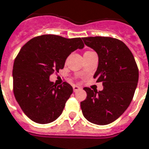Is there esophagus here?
<instances>
[{
    "label": "esophagus",
    "instance_id": "1",
    "mask_svg": "<svg viewBox=\"0 0 149 149\" xmlns=\"http://www.w3.org/2000/svg\"><path fill=\"white\" fill-rule=\"evenodd\" d=\"M80 88L79 87V86H77V85L73 86V91H74V92L77 91L78 90H80Z\"/></svg>",
    "mask_w": 149,
    "mask_h": 149
}]
</instances>
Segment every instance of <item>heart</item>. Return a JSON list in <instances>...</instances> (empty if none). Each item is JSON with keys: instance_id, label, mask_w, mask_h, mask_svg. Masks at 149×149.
Returning <instances> with one entry per match:
<instances>
[{"instance_id": "heart-1", "label": "heart", "mask_w": 149, "mask_h": 149, "mask_svg": "<svg viewBox=\"0 0 149 149\" xmlns=\"http://www.w3.org/2000/svg\"><path fill=\"white\" fill-rule=\"evenodd\" d=\"M90 52H92V51H87V52H85V53H90Z\"/></svg>"}]
</instances>
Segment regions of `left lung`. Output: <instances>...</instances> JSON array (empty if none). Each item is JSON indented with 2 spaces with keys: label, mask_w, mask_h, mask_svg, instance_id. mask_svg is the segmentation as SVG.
<instances>
[{
  "label": "left lung",
  "mask_w": 149,
  "mask_h": 149,
  "mask_svg": "<svg viewBox=\"0 0 149 149\" xmlns=\"http://www.w3.org/2000/svg\"><path fill=\"white\" fill-rule=\"evenodd\" d=\"M83 40L99 56L93 77L102 82L103 90L84 88L87 98L80 102V107L88 121L107 125L118 119L130 104L138 82V68L130 49L121 40L101 36Z\"/></svg>",
  "instance_id": "obj_1"
}]
</instances>
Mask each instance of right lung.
Returning <instances> with one entry per match:
<instances>
[{
  "label": "right lung",
  "instance_id": "right-lung-1",
  "mask_svg": "<svg viewBox=\"0 0 149 149\" xmlns=\"http://www.w3.org/2000/svg\"><path fill=\"white\" fill-rule=\"evenodd\" d=\"M84 47L80 38L43 35L31 38L20 49L13 65V92L33 122L47 124L61 114L72 87L67 82L57 86L49 81V76L63 69L69 55Z\"/></svg>",
  "mask_w": 149,
  "mask_h": 149
}]
</instances>
